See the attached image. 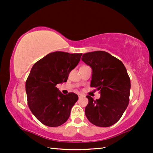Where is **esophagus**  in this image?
I'll return each instance as SVG.
<instances>
[{
  "label": "esophagus",
  "instance_id": "esophagus-1",
  "mask_svg": "<svg viewBox=\"0 0 153 153\" xmlns=\"http://www.w3.org/2000/svg\"><path fill=\"white\" fill-rule=\"evenodd\" d=\"M78 96H79V98H81V97H82L83 95H82V94H79Z\"/></svg>",
  "mask_w": 153,
  "mask_h": 153
}]
</instances>
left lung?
<instances>
[{"mask_svg": "<svg viewBox=\"0 0 153 153\" xmlns=\"http://www.w3.org/2000/svg\"><path fill=\"white\" fill-rule=\"evenodd\" d=\"M81 60L92 68L91 86L101 95L95 100L86 96L85 116L96 126H111L120 120L129 104L131 84L126 68L120 60L103 51L84 53Z\"/></svg>", "mask_w": 153, "mask_h": 153, "instance_id": "obj_1", "label": "left lung"}]
</instances>
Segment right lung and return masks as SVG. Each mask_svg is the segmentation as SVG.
<instances>
[{"label": "right lung", "instance_id": "right-lung-1", "mask_svg": "<svg viewBox=\"0 0 153 153\" xmlns=\"http://www.w3.org/2000/svg\"><path fill=\"white\" fill-rule=\"evenodd\" d=\"M82 53L56 51L35 62L26 81L29 108L42 124L60 126L68 120L79 97L76 94L63 95L57 88L66 82L69 74L80 61Z\"/></svg>", "mask_w": 153, "mask_h": 153}]
</instances>
